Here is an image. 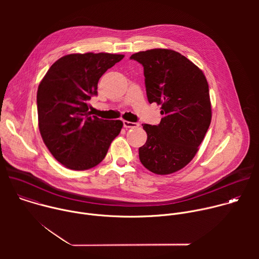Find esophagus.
<instances>
[{
    "mask_svg": "<svg viewBox=\"0 0 259 259\" xmlns=\"http://www.w3.org/2000/svg\"><path fill=\"white\" fill-rule=\"evenodd\" d=\"M123 126L125 128H136L139 126V124L134 122H129V121H123Z\"/></svg>",
    "mask_w": 259,
    "mask_h": 259,
    "instance_id": "1",
    "label": "esophagus"
}]
</instances>
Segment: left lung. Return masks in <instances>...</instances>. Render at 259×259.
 I'll list each match as a JSON object with an SVG mask.
<instances>
[{
  "instance_id": "obj_1",
  "label": "left lung",
  "mask_w": 259,
  "mask_h": 259,
  "mask_svg": "<svg viewBox=\"0 0 259 259\" xmlns=\"http://www.w3.org/2000/svg\"><path fill=\"white\" fill-rule=\"evenodd\" d=\"M143 66L146 96L161 104L159 125L142 124L147 134L139 160L159 175L187 166L198 152L211 123L209 86L203 71L180 53L152 49L131 55Z\"/></svg>"
}]
</instances>
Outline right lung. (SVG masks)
<instances>
[{
  "instance_id": "right-lung-1",
  "label": "right lung",
  "mask_w": 259,
  "mask_h": 259,
  "mask_svg": "<svg viewBox=\"0 0 259 259\" xmlns=\"http://www.w3.org/2000/svg\"><path fill=\"white\" fill-rule=\"evenodd\" d=\"M122 54H68L55 61L36 93L39 129L52 156L71 170H87L106 156L123 127L120 120L91 116L88 101L97 95L103 73Z\"/></svg>"
}]
</instances>
